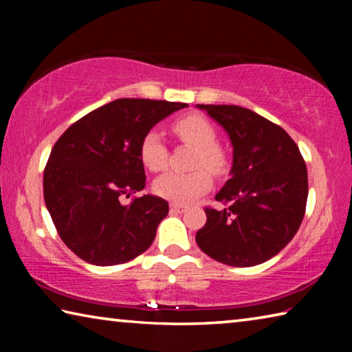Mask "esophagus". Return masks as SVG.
<instances>
[{"mask_svg":"<svg viewBox=\"0 0 352 352\" xmlns=\"http://www.w3.org/2000/svg\"><path fill=\"white\" fill-rule=\"evenodd\" d=\"M188 210L186 205H180V204H170V211L172 212H184Z\"/></svg>","mask_w":352,"mask_h":352,"instance_id":"34e87169","label":"esophagus"}]
</instances>
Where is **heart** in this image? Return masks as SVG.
<instances>
[{"label":"heart","mask_w":352,"mask_h":352,"mask_svg":"<svg viewBox=\"0 0 352 352\" xmlns=\"http://www.w3.org/2000/svg\"><path fill=\"white\" fill-rule=\"evenodd\" d=\"M172 130L182 142L195 148L192 168H206L214 175L222 174L226 168V155L216 144V129L205 116L192 113V115L178 118L172 124ZM140 155L142 164L152 172L163 170L168 164V147L155 130L144 135L141 141ZM210 188L211 177L205 169H197L188 172V174L168 172L153 183L155 192L160 197L175 201V204H186V201L194 200Z\"/></svg>","instance_id":"1"}]
</instances>
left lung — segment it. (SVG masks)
Segmentation results:
<instances>
[{
    "label": "left lung",
    "mask_w": 352,
    "mask_h": 352,
    "mask_svg": "<svg viewBox=\"0 0 352 352\" xmlns=\"http://www.w3.org/2000/svg\"><path fill=\"white\" fill-rule=\"evenodd\" d=\"M228 133L231 178L216 194L223 210L205 208L195 234L210 258L233 267L269 261L294 239L307 201V169L283 127L237 105H197Z\"/></svg>",
    "instance_id": "left-lung-1"
}]
</instances>
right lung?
<instances>
[{
    "mask_svg": "<svg viewBox=\"0 0 352 352\" xmlns=\"http://www.w3.org/2000/svg\"><path fill=\"white\" fill-rule=\"evenodd\" d=\"M188 104L116 99L69 126L52 147L43 197L60 239L93 265L135 259L152 245L168 216L157 195L130 197L146 186L141 141L155 124Z\"/></svg>",
    "mask_w": 352,
    "mask_h": 352,
    "instance_id": "right-lung-1",
    "label": "right lung"
}]
</instances>
